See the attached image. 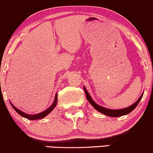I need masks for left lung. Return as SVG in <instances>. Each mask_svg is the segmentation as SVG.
I'll use <instances>...</instances> for the list:
<instances>
[{"mask_svg": "<svg viewBox=\"0 0 153 153\" xmlns=\"http://www.w3.org/2000/svg\"><path fill=\"white\" fill-rule=\"evenodd\" d=\"M84 90H85V94H86V97H87V99H88V101H89V102L90 103V104H91L92 106H93V107H94L95 109L97 110V111H98L99 112L102 113V114H105V115H107L109 117H120L123 115H126V114H129L131 111H132L133 110H134L136 107V106H137L138 103H139V101H140V100L142 99V98L143 96V94H142V96H141L140 98L137 100V101L134 103L133 105H131V106H128V107L125 108V109H117V110L114 109L113 110V109H106V108H104V107H103V106H99V105L97 104V103H96V102H95L94 101H93V99H92V98L90 97V94L88 93V92L87 91L86 88H84Z\"/></svg>", "mask_w": 153, "mask_h": 153, "instance_id": "8db88e82", "label": "left lung"}]
</instances>
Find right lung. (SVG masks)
<instances>
[{
	"label": "right lung",
	"mask_w": 153,
	"mask_h": 153,
	"mask_svg": "<svg viewBox=\"0 0 153 153\" xmlns=\"http://www.w3.org/2000/svg\"><path fill=\"white\" fill-rule=\"evenodd\" d=\"M57 94L56 93V95H55V101H54L53 103H52V105L50 106V107L48 108L47 110H45V111H42V112L41 113H39V114H25V113H24L23 111H20V110H19L17 108L15 107V106H14L13 104H11V106H13V108H14V110H15L18 113V114H19V115L24 117L27 118V119L28 120H39V119H42V118H44L47 115V114H49L51 111L53 110L54 108L56 106V104H57Z\"/></svg>",
	"instance_id": "1"
}]
</instances>
